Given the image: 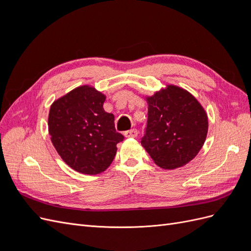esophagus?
I'll list each match as a JSON object with an SVG mask.
<instances>
[{
  "label": "esophagus",
  "mask_w": 251,
  "mask_h": 251,
  "mask_svg": "<svg viewBox=\"0 0 251 251\" xmlns=\"http://www.w3.org/2000/svg\"><path fill=\"white\" fill-rule=\"evenodd\" d=\"M126 138H135V137H137V135H138V131L136 130V128H133V130H130V131H126V132H125V134H124Z\"/></svg>",
  "instance_id": "34e87169"
}]
</instances>
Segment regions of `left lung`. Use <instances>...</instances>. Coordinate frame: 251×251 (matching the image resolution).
<instances>
[{"label":"left lung","instance_id":"obj_1","mask_svg":"<svg viewBox=\"0 0 251 251\" xmlns=\"http://www.w3.org/2000/svg\"><path fill=\"white\" fill-rule=\"evenodd\" d=\"M148 102L147 133L141 144L163 170L185 165L198 155L206 139L208 117L197 98L183 88L166 85Z\"/></svg>","mask_w":251,"mask_h":251}]
</instances>
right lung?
<instances>
[{"label":"right lung","instance_id":"right-lung-1","mask_svg":"<svg viewBox=\"0 0 251 251\" xmlns=\"http://www.w3.org/2000/svg\"><path fill=\"white\" fill-rule=\"evenodd\" d=\"M105 95L83 85L51 104L48 131L60 158L81 174L107 170L124 136L116 132L114 115L103 110Z\"/></svg>","mask_w":251,"mask_h":251}]
</instances>
